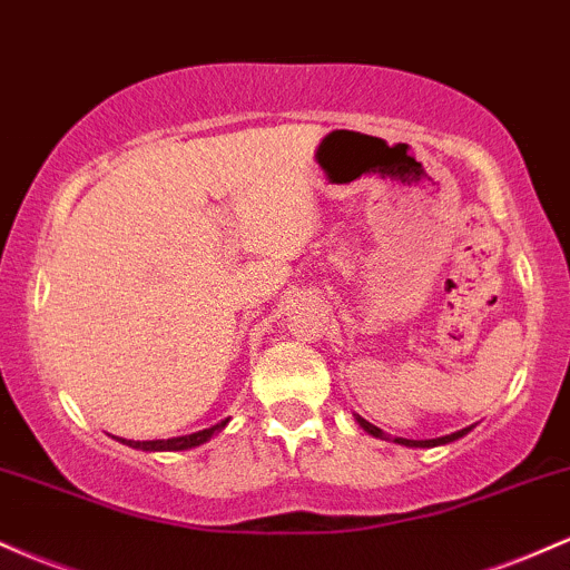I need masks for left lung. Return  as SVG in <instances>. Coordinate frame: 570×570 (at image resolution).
<instances>
[{
    "instance_id": "8db88e82",
    "label": "left lung",
    "mask_w": 570,
    "mask_h": 570,
    "mask_svg": "<svg viewBox=\"0 0 570 570\" xmlns=\"http://www.w3.org/2000/svg\"><path fill=\"white\" fill-rule=\"evenodd\" d=\"M355 420H357V425L363 428V431L368 433V436H374V439H385V441H390V436L385 431H382V428H376V425H371L368 420H363L361 414H355ZM474 431V425H469V428H460V431H455V433H450V436H439V439H401V436H395L393 441L395 444H404V446H441V444H450V441H458V439H463L465 433H471Z\"/></svg>"
}]
</instances>
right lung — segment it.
<instances>
[{
	"mask_svg": "<svg viewBox=\"0 0 570 570\" xmlns=\"http://www.w3.org/2000/svg\"><path fill=\"white\" fill-rule=\"evenodd\" d=\"M228 425V417L220 420V423L213 428H204V431L188 433V436H175V439H153V441H131V439H118L120 444L134 446V450H142V452H183V450H194V446L207 444L209 439L217 436L223 428Z\"/></svg>",
	"mask_w": 570,
	"mask_h": 570,
	"instance_id": "right-lung-1",
	"label": "right lung"
}]
</instances>
